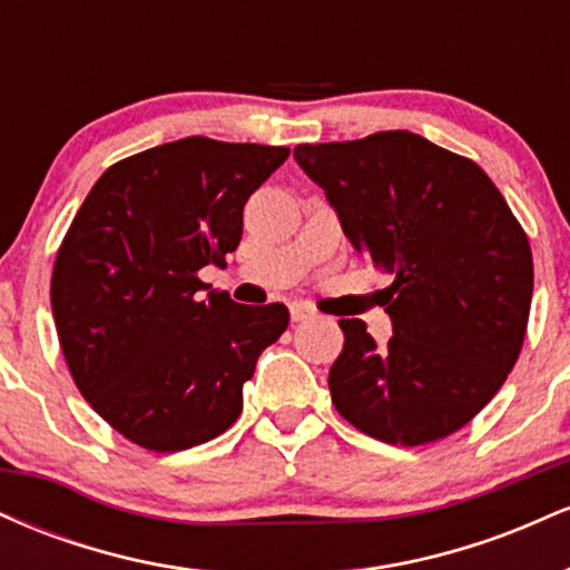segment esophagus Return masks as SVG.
<instances>
[{"instance_id": "esophagus-1", "label": "esophagus", "mask_w": 570, "mask_h": 570, "mask_svg": "<svg viewBox=\"0 0 570 570\" xmlns=\"http://www.w3.org/2000/svg\"><path fill=\"white\" fill-rule=\"evenodd\" d=\"M289 313H292V322H307V318L316 316V313H313L311 307L299 305V303H294V305L289 307Z\"/></svg>"}]
</instances>
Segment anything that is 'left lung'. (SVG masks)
<instances>
[{"label": "left lung", "instance_id": "obj_1", "mask_svg": "<svg viewBox=\"0 0 570 570\" xmlns=\"http://www.w3.org/2000/svg\"><path fill=\"white\" fill-rule=\"evenodd\" d=\"M299 168L324 189L353 248L391 273L383 307L394 337L340 318L330 370L345 421L389 444L453 434L501 389L520 356L533 257L520 222L476 163L410 130L299 144Z\"/></svg>", "mask_w": 570, "mask_h": 570}]
</instances>
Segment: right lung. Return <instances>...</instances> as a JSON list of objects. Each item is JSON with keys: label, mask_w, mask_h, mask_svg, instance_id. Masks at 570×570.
I'll return each mask as SVG.
<instances>
[{"label": "right lung", "mask_w": 570, "mask_h": 570, "mask_svg": "<svg viewBox=\"0 0 570 570\" xmlns=\"http://www.w3.org/2000/svg\"><path fill=\"white\" fill-rule=\"evenodd\" d=\"M286 158L206 136L160 144L107 168L71 222L50 281L58 340L80 394L130 442L176 453L244 410L289 311L233 303L198 271L238 248L248 195Z\"/></svg>", "instance_id": "1"}]
</instances>
